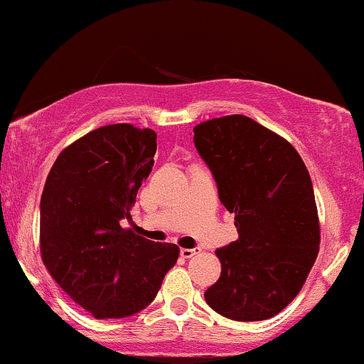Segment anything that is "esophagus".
Wrapping results in <instances>:
<instances>
[{
  "label": "esophagus",
  "mask_w": 364,
  "mask_h": 364,
  "mask_svg": "<svg viewBox=\"0 0 364 364\" xmlns=\"http://www.w3.org/2000/svg\"><path fill=\"white\" fill-rule=\"evenodd\" d=\"M199 248H182L181 250V257L182 259H191V257L198 255Z\"/></svg>",
  "instance_id": "esophagus-1"
}]
</instances>
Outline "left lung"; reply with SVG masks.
<instances>
[{"mask_svg": "<svg viewBox=\"0 0 364 364\" xmlns=\"http://www.w3.org/2000/svg\"><path fill=\"white\" fill-rule=\"evenodd\" d=\"M194 146L240 234L215 252L222 272L206 304L234 321L272 318L295 299L319 252L311 175L290 142L241 114L194 127Z\"/></svg>", "mask_w": 364, "mask_h": 364, "instance_id": "1", "label": "left lung"}]
</instances>
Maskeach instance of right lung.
<instances>
[{
  "label": "right lung",
  "instance_id": "1",
  "mask_svg": "<svg viewBox=\"0 0 364 364\" xmlns=\"http://www.w3.org/2000/svg\"><path fill=\"white\" fill-rule=\"evenodd\" d=\"M156 134L132 124L90 132L58 154L40 203L43 264L93 318H128L158 295L178 246L152 243L121 222L156 154Z\"/></svg>",
  "mask_w": 364,
  "mask_h": 364
}]
</instances>
